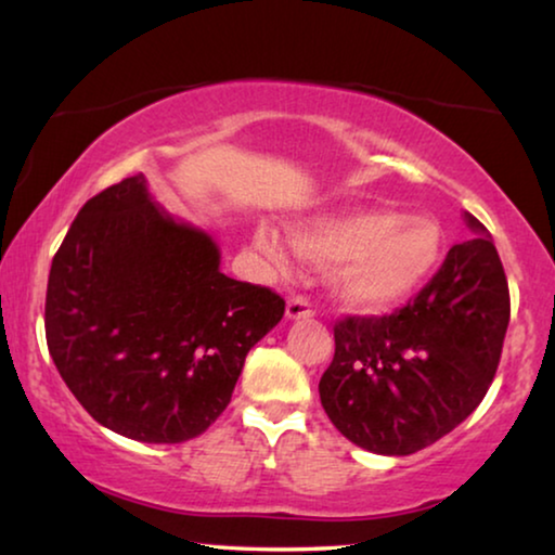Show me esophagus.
I'll return each mask as SVG.
<instances>
[{"instance_id":"34e87169","label":"esophagus","mask_w":555,"mask_h":555,"mask_svg":"<svg viewBox=\"0 0 555 555\" xmlns=\"http://www.w3.org/2000/svg\"><path fill=\"white\" fill-rule=\"evenodd\" d=\"M287 318L291 320H302V318H312L315 315V310H312V302L308 300V297L302 295H295L287 300Z\"/></svg>"}]
</instances>
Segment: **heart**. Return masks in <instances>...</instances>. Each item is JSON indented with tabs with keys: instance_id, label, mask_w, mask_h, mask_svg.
Listing matches in <instances>:
<instances>
[{
	"instance_id": "b5f03b06",
	"label": "heart",
	"mask_w": 555,
	"mask_h": 555,
	"mask_svg": "<svg viewBox=\"0 0 555 555\" xmlns=\"http://www.w3.org/2000/svg\"><path fill=\"white\" fill-rule=\"evenodd\" d=\"M295 250L320 268H333V291L348 308L377 312L396 308L446 258V228L430 215H400L390 207H356L295 222ZM255 245L283 268L287 247L270 224L255 228Z\"/></svg>"
}]
</instances>
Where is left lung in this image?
Returning <instances> with one entry per match:
<instances>
[{
	"mask_svg": "<svg viewBox=\"0 0 555 555\" xmlns=\"http://www.w3.org/2000/svg\"><path fill=\"white\" fill-rule=\"evenodd\" d=\"M453 245L411 302L390 315L337 320L320 403L350 443L411 455L448 436L491 388L511 318L508 280L488 230Z\"/></svg>",
	"mask_w": 555,
	"mask_h": 555,
	"instance_id": "1",
	"label": "left lung"
}]
</instances>
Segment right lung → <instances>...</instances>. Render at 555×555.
Wrapping results in <instances>:
<instances>
[{"label": "right lung", "mask_w": 555, "mask_h": 555, "mask_svg": "<svg viewBox=\"0 0 555 555\" xmlns=\"http://www.w3.org/2000/svg\"><path fill=\"white\" fill-rule=\"evenodd\" d=\"M270 287L220 272L207 232L159 210L144 175L87 199L52 260L47 348L87 413L140 443H184L228 408L280 323Z\"/></svg>", "instance_id": "1"}]
</instances>
